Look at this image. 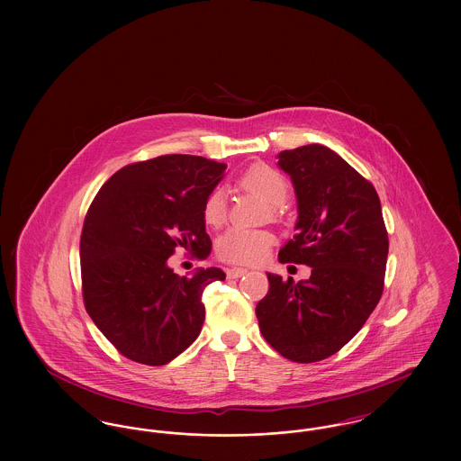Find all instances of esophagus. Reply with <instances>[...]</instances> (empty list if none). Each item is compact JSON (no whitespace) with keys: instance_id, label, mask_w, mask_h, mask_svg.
<instances>
[{"instance_id":"1","label":"esophagus","mask_w":461,"mask_h":461,"mask_svg":"<svg viewBox=\"0 0 461 461\" xmlns=\"http://www.w3.org/2000/svg\"><path fill=\"white\" fill-rule=\"evenodd\" d=\"M247 271L249 269H245V267H231V269H228V276L230 278H240L243 275H247Z\"/></svg>"}]
</instances>
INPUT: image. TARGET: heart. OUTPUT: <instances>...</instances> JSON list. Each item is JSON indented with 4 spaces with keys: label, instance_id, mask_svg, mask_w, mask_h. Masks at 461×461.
I'll return each instance as SVG.
<instances>
[{
    "label": "heart",
    "instance_id": "obj_1",
    "mask_svg": "<svg viewBox=\"0 0 461 461\" xmlns=\"http://www.w3.org/2000/svg\"><path fill=\"white\" fill-rule=\"evenodd\" d=\"M241 185L278 207L285 202L288 183L285 176L269 166H254L241 176ZM203 220L211 226H220L226 220V195L221 188L209 194L203 203ZM275 237L266 230L230 228L216 241V250L222 261L237 264H256L263 261Z\"/></svg>",
    "mask_w": 461,
    "mask_h": 461
}]
</instances>
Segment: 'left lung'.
Segmentation results:
<instances>
[{"label": "left lung", "mask_w": 461, "mask_h": 461, "mask_svg": "<svg viewBox=\"0 0 461 461\" xmlns=\"http://www.w3.org/2000/svg\"><path fill=\"white\" fill-rule=\"evenodd\" d=\"M278 167L292 179L299 214L278 259L312 269L297 284L267 273L256 314L275 351L314 363L344 348L378 304L389 239L372 183L329 147L284 150Z\"/></svg>", "instance_id": "obj_1"}]
</instances>
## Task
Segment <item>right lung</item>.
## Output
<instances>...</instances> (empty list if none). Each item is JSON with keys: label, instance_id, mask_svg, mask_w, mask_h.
<instances>
[{"label": "right lung", "instance_id": "add662e5", "mask_svg": "<svg viewBox=\"0 0 461 461\" xmlns=\"http://www.w3.org/2000/svg\"><path fill=\"white\" fill-rule=\"evenodd\" d=\"M226 164L162 155L119 169L100 188L81 233L83 297L91 320L122 356L160 366L197 339L202 292L224 280L220 267L177 276L176 247L211 254L203 203Z\"/></svg>", "mask_w": 461, "mask_h": 461}]
</instances>
